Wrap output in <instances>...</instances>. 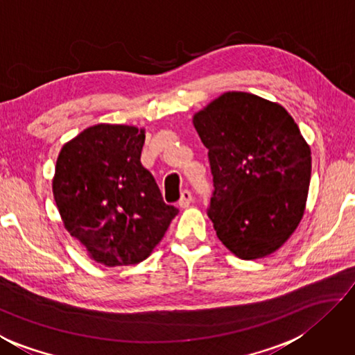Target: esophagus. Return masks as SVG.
I'll list each match as a JSON object with an SVG mask.
<instances>
[{
    "label": "esophagus",
    "mask_w": 355,
    "mask_h": 355,
    "mask_svg": "<svg viewBox=\"0 0 355 355\" xmlns=\"http://www.w3.org/2000/svg\"><path fill=\"white\" fill-rule=\"evenodd\" d=\"M191 202H192V194H191V192L188 189L183 191L182 192V198H180V202H178L180 208H188V206L191 205Z\"/></svg>",
    "instance_id": "esophagus-1"
}]
</instances>
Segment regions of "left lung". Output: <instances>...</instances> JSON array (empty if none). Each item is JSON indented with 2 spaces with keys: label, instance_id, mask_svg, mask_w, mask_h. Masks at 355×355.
I'll use <instances>...</instances> for the list:
<instances>
[{
  "label": "left lung",
  "instance_id": "left-lung-1",
  "mask_svg": "<svg viewBox=\"0 0 355 355\" xmlns=\"http://www.w3.org/2000/svg\"><path fill=\"white\" fill-rule=\"evenodd\" d=\"M214 182L208 216L245 261L275 253L298 227L311 183V147L278 102L227 92L192 118Z\"/></svg>",
  "mask_w": 355,
  "mask_h": 355
}]
</instances>
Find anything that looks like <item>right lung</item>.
Here are the masks:
<instances>
[{
    "label": "right lung",
    "instance_id": "add662e5",
    "mask_svg": "<svg viewBox=\"0 0 355 355\" xmlns=\"http://www.w3.org/2000/svg\"><path fill=\"white\" fill-rule=\"evenodd\" d=\"M144 138V128L96 124L57 158L53 192L63 227L105 267L147 259L178 214L141 164Z\"/></svg>",
    "mask_w": 355,
    "mask_h": 355
}]
</instances>
